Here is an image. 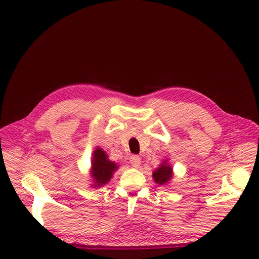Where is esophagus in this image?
<instances>
[{
    "instance_id": "obj_1",
    "label": "esophagus",
    "mask_w": 259,
    "mask_h": 259,
    "mask_svg": "<svg viewBox=\"0 0 259 259\" xmlns=\"http://www.w3.org/2000/svg\"><path fill=\"white\" fill-rule=\"evenodd\" d=\"M130 164L132 167L138 168L140 165H141V158H140L138 155H132L130 157Z\"/></svg>"
}]
</instances>
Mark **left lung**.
<instances>
[{
  "label": "left lung",
  "instance_id": "8db88e82",
  "mask_svg": "<svg viewBox=\"0 0 259 259\" xmlns=\"http://www.w3.org/2000/svg\"><path fill=\"white\" fill-rule=\"evenodd\" d=\"M172 168L171 166L167 164L166 160L162 161L160 166L153 172V179L154 181L158 183L159 186H164L167 184L172 178Z\"/></svg>",
  "mask_w": 259,
  "mask_h": 259
}]
</instances>
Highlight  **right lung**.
<instances>
[{
  "mask_svg": "<svg viewBox=\"0 0 259 259\" xmlns=\"http://www.w3.org/2000/svg\"><path fill=\"white\" fill-rule=\"evenodd\" d=\"M118 166L114 161H110L106 153L100 147L95 149L92 157L91 177L93 179V188H100L112 179L113 174L117 170Z\"/></svg>",
  "mask_w": 259,
  "mask_h": 259,
  "instance_id": "right-lung-1",
  "label": "right lung"
}]
</instances>
